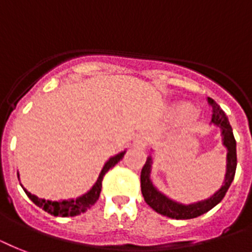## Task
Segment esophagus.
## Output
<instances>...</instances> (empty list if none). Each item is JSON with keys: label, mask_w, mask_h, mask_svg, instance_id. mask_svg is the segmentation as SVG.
<instances>
[{"label": "esophagus", "mask_w": 252, "mask_h": 252, "mask_svg": "<svg viewBox=\"0 0 252 252\" xmlns=\"http://www.w3.org/2000/svg\"><path fill=\"white\" fill-rule=\"evenodd\" d=\"M149 134L147 133H140V134H137L136 140L133 142V145L137 147V149H145L149 144Z\"/></svg>", "instance_id": "obj_1"}]
</instances>
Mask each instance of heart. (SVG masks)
I'll use <instances>...</instances> for the list:
<instances>
[{
    "instance_id": "obj_1",
    "label": "heart",
    "mask_w": 252,
    "mask_h": 252,
    "mask_svg": "<svg viewBox=\"0 0 252 252\" xmlns=\"http://www.w3.org/2000/svg\"><path fill=\"white\" fill-rule=\"evenodd\" d=\"M188 111H189V107H188V106H183V107H180V112H183V114H188V118H189V119H193L194 112L189 111V113H188Z\"/></svg>"
}]
</instances>
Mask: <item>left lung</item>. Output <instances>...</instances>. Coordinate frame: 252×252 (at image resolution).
I'll use <instances>...</instances> for the list:
<instances>
[{"mask_svg": "<svg viewBox=\"0 0 252 252\" xmlns=\"http://www.w3.org/2000/svg\"><path fill=\"white\" fill-rule=\"evenodd\" d=\"M208 103L212 107L211 123H214V124L221 128L222 144L228 149V155H226V175L225 180H224V185L208 199L200 200V202L191 204L177 203L175 200L165 197L164 194H161L160 191H158L157 188H154L150 180L153 159H151V157H147L146 163H145L144 168L141 171V191H142L145 202L154 211L163 215V216L177 219V220H186V219H194L200 216V215L206 214L211 208H214L216 204L221 202L222 198L225 197L226 191H228L233 179H234L237 168V149L236 138H234V134H233L232 126L229 124L228 116L225 115V112L222 111L221 107L212 98H208Z\"/></svg>", "mask_w": 252, "mask_h": 252, "instance_id": "obj_1", "label": "left lung"}]
</instances>
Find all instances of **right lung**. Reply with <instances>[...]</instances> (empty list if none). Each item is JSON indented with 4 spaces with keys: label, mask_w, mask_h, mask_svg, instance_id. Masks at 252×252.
Wrapping results in <instances>:
<instances>
[{
    "label": "right lung",
    "mask_w": 252,
    "mask_h": 252,
    "mask_svg": "<svg viewBox=\"0 0 252 252\" xmlns=\"http://www.w3.org/2000/svg\"><path fill=\"white\" fill-rule=\"evenodd\" d=\"M124 154H126V151H122L120 154L110 158V160H108L105 164V167L102 168L101 173H99V177H98L97 180V183L94 184L93 188H92L87 194H84L83 197H79L76 198V199L52 202V200H45L36 197V195H33V194H31L30 191H27L24 188L23 190L26 191L28 198H30V199L32 200L36 206H38V207L42 208L44 211L53 215V216H61V218L76 216V215L83 214V212H85L87 210H89V208H91L95 202H97L102 190V180H103V176L107 173L108 169L112 168L116 163H119V161L124 158ZM18 177H19V176H18Z\"/></svg>",
    "instance_id": "add662e5"
}]
</instances>
